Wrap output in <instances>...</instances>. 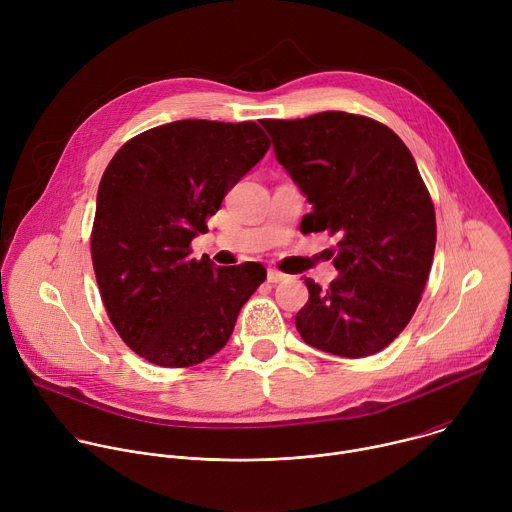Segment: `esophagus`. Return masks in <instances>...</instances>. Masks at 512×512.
Wrapping results in <instances>:
<instances>
[{
    "label": "esophagus",
    "mask_w": 512,
    "mask_h": 512,
    "mask_svg": "<svg viewBox=\"0 0 512 512\" xmlns=\"http://www.w3.org/2000/svg\"><path fill=\"white\" fill-rule=\"evenodd\" d=\"M287 275L285 273H281V271H277V269H267V281L269 283H279V281H283Z\"/></svg>",
    "instance_id": "esophagus-1"
}]
</instances>
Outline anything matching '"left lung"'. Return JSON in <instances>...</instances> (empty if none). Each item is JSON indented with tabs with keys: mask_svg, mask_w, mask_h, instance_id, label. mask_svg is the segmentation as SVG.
<instances>
[{
	"mask_svg": "<svg viewBox=\"0 0 512 512\" xmlns=\"http://www.w3.org/2000/svg\"><path fill=\"white\" fill-rule=\"evenodd\" d=\"M261 125L312 204L304 233L338 235V277L328 289L306 279L300 336L346 358L383 350L415 314L435 251V210L411 152L387 125L344 111Z\"/></svg>",
	"mask_w": 512,
	"mask_h": 512,
	"instance_id": "1",
	"label": "left lung"
}]
</instances>
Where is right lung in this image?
<instances>
[{"label":"right lung","instance_id":"right-lung-1","mask_svg":"<svg viewBox=\"0 0 512 512\" xmlns=\"http://www.w3.org/2000/svg\"><path fill=\"white\" fill-rule=\"evenodd\" d=\"M269 145L253 121L182 119L129 139L107 166L91 237L99 291L123 342L158 367H194L225 348L267 277L251 261H196L190 243Z\"/></svg>","mask_w":512,"mask_h":512}]
</instances>
